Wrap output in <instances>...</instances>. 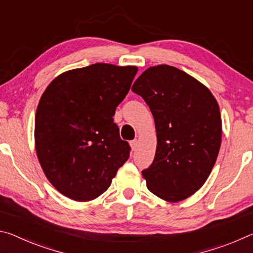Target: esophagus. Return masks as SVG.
<instances>
[{
    "instance_id": "34e87169",
    "label": "esophagus",
    "mask_w": 253,
    "mask_h": 253,
    "mask_svg": "<svg viewBox=\"0 0 253 253\" xmlns=\"http://www.w3.org/2000/svg\"><path fill=\"white\" fill-rule=\"evenodd\" d=\"M137 145H138V142H137V139L131 140V142H130V147H131L132 151H135V149L137 148Z\"/></svg>"
}]
</instances>
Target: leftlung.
Segmentation results:
<instances>
[{
    "label": "left lung",
    "instance_id": "left-lung-1",
    "mask_svg": "<svg viewBox=\"0 0 253 253\" xmlns=\"http://www.w3.org/2000/svg\"><path fill=\"white\" fill-rule=\"evenodd\" d=\"M131 90L155 121V158L142 174L162 200L178 202L202 187L221 146L222 122L211 91L177 68L160 65L140 75Z\"/></svg>",
    "mask_w": 253,
    "mask_h": 253
}]
</instances>
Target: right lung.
Here are the masks:
<instances>
[{"instance_id": "right-lung-1", "label": "right lung", "mask_w": 253, "mask_h": 253, "mask_svg": "<svg viewBox=\"0 0 253 253\" xmlns=\"http://www.w3.org/2000/svg\"><path fill=\"white\" fill-rule=\"evenodd\" d=\"M137 71L95 63L63 72L42 95L34 127L37 155L46 178L67 198L95 200L129 157V144L113 117Z\"/></svg>"}]
</instances>
